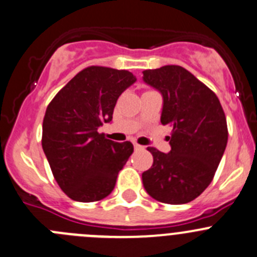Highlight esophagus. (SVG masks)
<instances>
[{
  "label": "esophagus",
  "instance_id": "esophagus-1",
  "mask_svg": "<svg viewBox=\"0 0 257 257\" xmlns=\"http://www.w3.org/2000/svg\"><path fill=\"white\" fill-rule=\"evenodd\" d=\"M134 148H135L136 151H141L145 149L143 145H140V144H138V143H134Z\"/></svg>",
  "mask_w": 257,
  "mask_h": 257
}]
</instances>
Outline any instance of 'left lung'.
Returning a JSON list of instances; mask_svg holds the SVG:
<instances>
[{"instance_id": "left-lung-1", "label": "left lung", "mask_w": 257, "mask_h": 257, "mask_svg": "<svg viewBox=\"0 0 257 257\" xmlns=\"http://www.w3.org/2000/svg\"><path fill=\"white\" fill-rule=\"evenodd\" d=\"M144 80L163 94L161 123L173 127L164 154L148 148L153 167L143 173L144 188L154 199L184 204L213 180L228 140L223 108L213 90L179 65L144 70Z\"/></svg>"}]
</instances>
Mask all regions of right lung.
Returning <instances> with one entry per match:
<instances>
[{
    "instance_id": "add662e5",
    "label": "right lung",
    "mask_w": 257,
    "mask_h": 257,
    "mask_svg": "<svg viewBox=\"0 0 257 257\" xmlns=\"http://www.w3.org/2000/svg\"><path fill=\"white\" fill-rule=\"evenodd\" d=\"M135 80L128 70L92 65L49 103L41 145L58 185L70 199L97 202L113 190L134 145L108 140L98 127L111 121L117 99Z\"/></svg>"
}]
</instances>
